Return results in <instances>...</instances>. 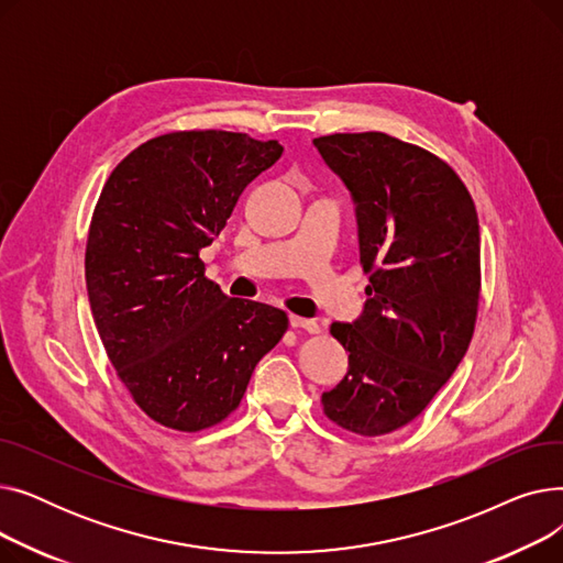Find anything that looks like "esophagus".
Returning a JSON list of instances; mask_svg holds the SVG:
<instances>
[{
  "label": "esophagus",
  "mask_w": 563,
  "mask_h": 563,
  "mask_svg": "<svg viewBox=\"0 0 563 563\" xmlns=\"http://www.w3.org/2000/svg\"><path fill=\"white\" fill-rule=\"evenodd\" d=\"M289 323L294 329H303L308 333H319V329H321L317 319H306V317H299V314H291Z\"/></svg>",
  "instance_id": "esophagus-1"
}]
</instances>
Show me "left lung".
I'll list each match as a JSON object with an SVG mask.
<instances>
[{"label":"left lung","instance_id":"1","mask_svg":"<svg viewBox=\"0 0 563 563\" xmlns=\"http://www.w3.org/2000/svg\"><path fill=\"white\" fill-rule=\"evenodd\" d=\"M346 187L369 285L361 317L333 321L349 369L321 395L346 431L383 435L416 420L463 361L479 306V219L461 177L383 132L312 141Z\"/></svg>","mask_w":563,"mask_h":563}]
</instances>
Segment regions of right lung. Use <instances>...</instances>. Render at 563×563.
<instances>
[{
    "mask_svg": "<svg viewBox=\"0 0 563 563\" xmlns=\"http://www.w3.org/2000/svg\"><path fill=\"white\" fill-rule=\"evenodd\" d=\"M283 155L240 132H170L113 168L86 244V289L107 356L147 418L202 431L240 406L287 312L230 299L200 249Z\"/></svg>",
    "mask_w": 563,
    "mask_h": 563,
    "instance_id": "right-lung-1",
    "label": "right lung"
}]
</instances>
